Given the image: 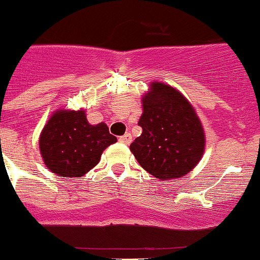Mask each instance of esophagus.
I'll return each instance as SVG.
<instances>
[{"label":"esophagus","mask_w":260,"mask_h":260,"mask_svg":"<svg viewBox=\"0 0 260 260\" xmlns=\"http://www.w3.org/2000/svg\"><path fill=\"white\" fill-rule=\"evenodd\" d=\"M118 141L121 142V143H123V144H130V143H132V135H130V134L122 135V137H119Z\"/></svg>","instance_id":"34e87169"}]
</instances>
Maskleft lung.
Listing matches in <instances>:
<instances>
[{
	"instance_id": "8db88e82",
	"label": "left lung",
	"mask_w": 260,
	"mask_h": 260,
	"mask_svg": "<svg viewBox=\"0 0 260 260\" xmlns=\"http://www.w3.org/2000/svg\"><path fill=\"white\" fill-rule=\"evenodd\" d=\"M142 103L138 125L143 132L130 144L138 162L161 181L191 172L206 146L203 126L192 105L180 91L161 82L151 84Z\"/></svg>"
}]
</instances>
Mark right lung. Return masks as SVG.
<instances>
[{
    "instance_id": "right-lung-1",
    "label": "right lung",
    "mask_w": 260,
    "mask_h": 260,
    "mask_svg": "<svg viewBox=\"0 0 260 260\" xmlns=\"http://www.w3.org/2000/svg\"><path fill=\"white\" fill-rule=\"evenodd\" d=\"M117 142L104 122L89 125L86 112L57 110L39 138L44 164L59 177H82L100 161L103 151Z\"/></svg>"
}]
</instances>
